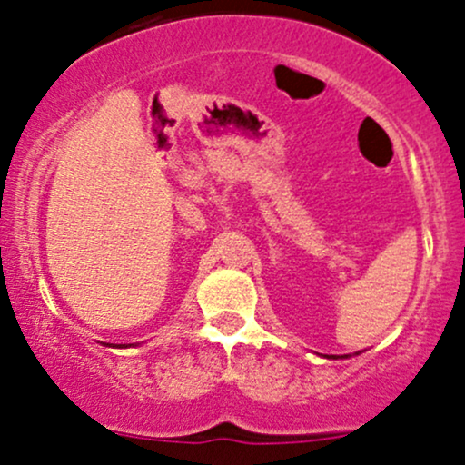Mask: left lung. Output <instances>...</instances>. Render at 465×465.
<instances>
[{
	"mask_svg": "<svg viewBox=\"0 0 465 465\" xmlns=\"http://www.w3.org/2000/svg\"><path fill=\"white\" fill-rule=\"evenodd\" d=\"M331 357H333V360H338V357H335V355H329V360H331ZM344 357H349V355H344Z\"/></svg>",
	"mask_w": 465,
	"mask_h": 465,
	"instance_id": "left-lung-1",
	"label": "left lung"
}]
</instances>
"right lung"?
<instances>
[{"instance_id": "right-lung-1", "label": "right lung", "mask_w": 465, "mask_h": 465, "mask_svg": "<svg viewBox=\"0 0 465 465\" xmlns=\"http://www.w3.org/2000/svg\"><path fill=\"white\" fill-rule=\"evenodd\" d=\"M104 346H110V349H127L125 344H108V342H104ZM130 346H134V344H130Z\"/></svg>"}]
</instances>
